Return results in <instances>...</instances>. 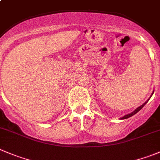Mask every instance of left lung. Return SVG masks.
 Returning <instances> with one entry per match:
<instances>
[{"mask_svg": "<svg viewBox=\"0 0 160 160\" xmlns=\"http://www.w3.org/2000/svg\"><path fill=\"white\" fill-rule=\"evenodd\" d=\"M153 93H154V92H152V94H153ZM152 95H151V96H150V98H151V97H152ZM150 98H148V100H147V101H146V102H145V103H143V104H142V105H140V106H139V107H138V108H136V109H134V111H133V112H131V113H129V114H127V115H125V116H122V117H121V118H120V119H128V118L131 117V116H134V114H136V113H137V112H139V111H140V110H141V109H142V108H143V107H144V106H145V104H146V103H147V102H148V100H149V99H150Z\"/></svg>", "mask_w": 160, "mask_h": 160, "instance_id": "8db88e82", "label": "left lung"}]
</instances>
